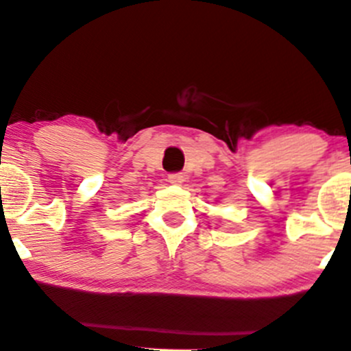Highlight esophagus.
<instances>
[{"label": "esophagus", "mask_w": 351, "mask_h": 351, "mask_svg": "<svg viewBox=\"0 0 351 351\" xmlns=\"http://www.w3.org/2000/svg\"><path fill=\"white\" fill-rule=\"evenodd\" d=\"M168 182L171 184H182L184 182L183 173H169L168 175Z\"/></svg>", "instance_id": "1"}]
</instances>
